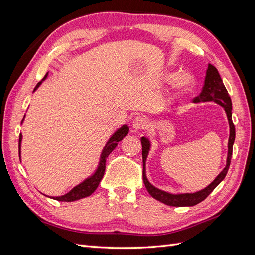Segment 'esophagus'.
Returning a JSON list of instances; mask_svg holds the SVG:
<instances>
[{
  "instance_id": "1",
  "label": "esophagus",
  "mask_w": 255,
  "mask_h": 255,
  "mask_svg": "<svg viewBox=\"0 0 255 255\" xmlns=\"http://www.w3.org/2000/svg\"><path fill=\"white\" fill-rule=\"evenodd\" d=\"M146 123H148V121H146V119L144 117H142V116H138V117H136L133 120L132 127L135 130H141L143 128H145Z\"/></svg>"
}]
</instances>
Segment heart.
Instances as JSON below:
<instances>
[{
	"label": "heart",
	"instance_id": "heart-1",
	"mask_svg": "<svg viewBox=\"0 0 255 255\" xmlns=\"http://www.w3.org/2000/svg\"><path fill=\"white\" fill-rule=\"evenodd\" d=\"M168 79L169 80H174L175 86L179 89H187L191 86V84L194 83V79L192 76L188 73H168Z\"/></svg>",
	"mask_w": 255,
	"mask_h": 255
}]
</instances>
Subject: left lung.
<instances>
[{"label": "left lung", "instance_id": "left-lung-1", "mask_svg": "<svg viewBox=\"0 0 255 255\" xmlns=\"http://www.w3.org/2000/svg\"><path fill=\"white\" fill-rule=\"evenodd\" d=\"M213 101L215 103L219 104L225 109L227 114L229 126H230V136L228 141V156H227V164L223 170L215 177V180L207 186L201 190L196 192H184V194H171L165 190H161L157 187L152 185L145 173V163L146 158H148L149 152L151 150V141L149 138L141 137V145H142V161H143V171H142V179L144 186L149 194L156 199L157 201L165 203L170 206H194L203 200L211 194V192L218 186L219 183L225 179L229 167L231 164V157H232V151H233V144L235 140V127L232 121V102H231V98L228 95V90L223 85V82L220 78V74L217 69L213 65L208 64L206 69V75L204 80V86L202 88L201 94L194 99V103L200 102H210Z\"/></svg>", "mask_w": 255, "mask_h": 255}]
</instances>
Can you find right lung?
Instances as JSON below:
<instances>
[{"instance_id": "obj_1", "label": "right lung", "mask_w": 255, "mask_h": 255, "mask_svg": "<svg viewBox=\"0 0 255 255\" xmlns=\"http://www.w3.org/2000/svg\"><path fill=\"white\" fill-rule=\"evenodd\" d=\"M48 74L49 72H47V74L44 75V78L36 85V87L34 88L35 92L38 88H39L40 85L42 84L43 81L47 80L48 78ZM25 118V115L24 117L22 119L24 120ZM21 122V123H22ZM128 125H122L116 132L111 136V138L109 140H107L106 144L104 145V148L101 152V155H100V159H99V164L98 167L95 170V172L92 173L90 176H88L87 179H85L82 183H80L79 185H76L75 187H73L70 191L67 192L66 195L63 196H59V197H50L54 200H57V201H61V202H73L76 201V200H80L83 198H86L89 197L92 192H94L98 186L100 182L103 179V175L105 172V163H106V158L109 157L110 154L114 151V149L116 146L118 145V142L121 141L123 138H125L128 134ZM22 134H20L19 136V157L21 158V142H22ZM49 197V196H47Z\"/></svg>"}]
</instances>
